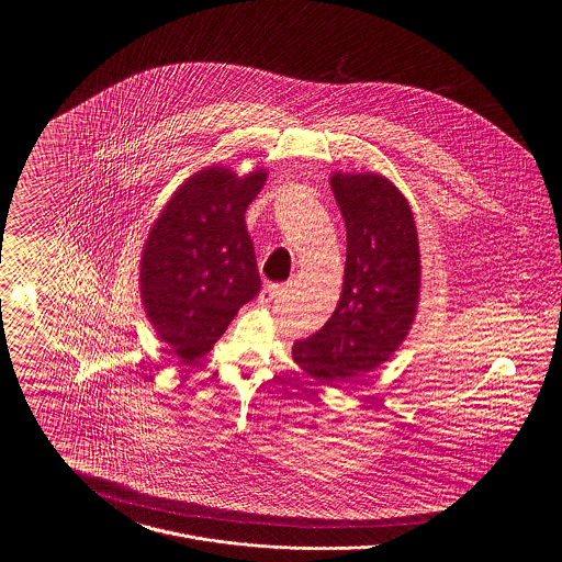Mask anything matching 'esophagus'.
<instances>
[{
    "label": "esophagus",
    "instance_id": "1",
    "mask_svg": "<svg viewBox=\"0 0 562 562\" xmlns=\"http://www.w3.org/2000/svg\"><path fill=\"white\" fill-rule=\"evenodd\" d=\"M282 293H284V286H282V284H268V286L261 291V294H259V301H261V303H269V301L278 299Z\"/></svg>",
    "mask_w": 562,
    "mask_h": 562
}]
</instances>
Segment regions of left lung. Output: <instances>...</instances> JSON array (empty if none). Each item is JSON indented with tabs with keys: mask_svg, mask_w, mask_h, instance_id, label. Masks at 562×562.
I'll list each match as a JSON object with an SVG mask.
<instances>
[{
	"mask_svg": "<svg viewBox=\"0 0 562 562\" xmlns=\"http://www.w3.org/2000/svg\"><path fill=\"white\" fill-rule=\"evenodd\" d=\"M348 232L344 291L333 316L293 360L322 385L344 387L371 373L396 349L417 314L422 261L411 206L381 175L330 177Z\"/></svg>",
	"mask_w": 562,
	"mask_h": 562,
	"instance_id": "obj_1",
	"label": "left lung"
}]
</instances>
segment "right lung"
Listing matches in <instances>:
<instances>
[{
    "mask_svg": "<svg viewBox=\"0 0 562 562\" xmlns=\"http://www.w3.org/2000/svg\"><path fill=\"white\" fill-rule=\"evenodd\" d=\"M268 181L211 166L172 193L140 257V299L158 337L183 362L206 356L261 291L244 213Z\"/></svg>",
    "mask_w": 562,
    "mask_h": 562,
    "instance_id": "add662e5",
    "label": "right lung"
}]
</instances>
